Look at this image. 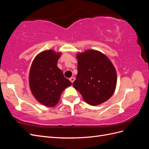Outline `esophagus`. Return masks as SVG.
Here are the masks:
<instances>
[{
  "mask_svg": "<svg viewBox=\"0 0 149 149\" xmlns=\"http://www.w3.org/2000/svg\"><path fill=\"white\" fill-rule=\"evenodd\" d=\"M74 80H75V78H74V77H71V78H70V81H71L72 83H73L74 82Z\"/></svg>",
  "mask_w": 149,
  "mask_h": 149,
  "instance_id": "34e87169",
  "label": "esophagus"
}]
</instances>
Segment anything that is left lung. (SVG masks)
Instances as JSON below:
<instances>
[{"label": "left lung", "mask_w": 149, "mask_h": 149, "mask_svg": "<svg viewBox=\"0 0 149 149\" xmlns=\"http://www.w3.org/2000/svg\"><path fill=\"white\" fill-rule=\"evenodd\" d=\"M78 74L73 83L84 101L92 106L101 104L114 94L117 84L115 67L106 55L87 49L76 55Z\"/></svg>", "instance_id": "8db88e82"}]
</instances>
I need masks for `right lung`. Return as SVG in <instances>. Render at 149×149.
<instances>
[{
	"label": "right lung",
	"mask_w": 149,
	"mask_h": 149,
	"mask_svg": "<svg viewBox=\"0 0 149 149\" xmlns=\"http://www.w3.org/2000/svg\"><path fill=\"white\" fill-rule=\"evenodd\" d=\"M61 55L53 49L43 51L35 57L30 67L31 92L36 100L45 106H55L62 92L72 84L57 66Z\"/></svg>",
	"instance_id": "right-lung-1"
}]
</instances>
